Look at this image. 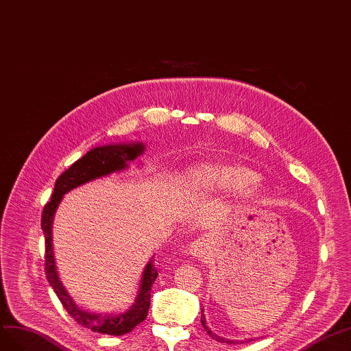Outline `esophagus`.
<instances>
[{"instance_id":"1","label":"esophagus","mask_w":351,"mask_h":351,"mask_svg":"<svg viewBox=\"0 0 351 351\" xmlns=\"http://www.w3.org/2000/svg\"><path fill=\"white\" fill-rule=\"evenodd\" d=\"M207 250V241L204 238H198L191 243V254L195 257H202Z\"/></svg>"}]
</instances>
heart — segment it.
<instances>
[{
    "instance_id": "1",
    "label": "heart",
    "mask_w": 351,
    "mask_h": 351,
    "mask_svg": "<svg viewBox=\"0 0 351 351\" xmlns=\"http://www.w3.org/2000/svg\"><path fill=\"white\" fill-rule=\"evenodd\" d=\"M191 173L197 181L220 188H238L257 178L254 170L243 165H207L193 169Z\"/></svg>"
}]
</instances>
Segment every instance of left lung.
I'll use <instances>...</instances> for the list:
<instances>
[{
    "instance_id": "1",
    "label": "left lung",
    "mask_w": 351,
    "mask_h": 351,
    "mask_svg": "<svg viewBox=\"0 0 351 351\" xmlns=\"http://www.w3.org/2000/svg\"><path fill=\"white\" fill-rule=\"evenodd\" d=\"M202 324H203V326H204V329H206V332H207L210 337H212V338L217 339V341H220V343H228V344H235L234 339L222 338V337H219V335H216V334H213L212 331H210V329L206 326V317H204V315H203V310H202ZM241 343H243V341H241Z\"/></svg>"
}]
</instances>
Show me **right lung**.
I'll return each instance as SVG.
<instances>
[{"label": "right lung", "mask_w": 351, "mask_h": 351, "mask_svg": "<svg viewBox=\"0 0 351 351\" xmlns=\"http://www.w3.org/2000/svg\"><path fill=\"white\" fill-rule=\"evenodd\" d=\"M144 153V145L141 143L136 144H117V145H104L93 148L84 157H81L70 166L67 170L60 175L54 185V191L51 199L45 204L41 217V228L45 237V275L49 285L53 287L54 293L62 302L66 312L72 316L79 325H82L94 332L107 334V335H125L131 332L132 329L143 322L148 315L149 308V297H152V287L158 275L154 260L148 262L144 274L139 294L135 300L134 306L119 315H98L85 312L79 308L75 302L67 294L63 284L60 282V278L56 269L54 253H53V220L56 210L62 202L66 193L72 191L73 188L84 185L89 181H94L101 176H107L113 172H120L128 167V163Z\"/></svg>", "instance_id": "right-lung-1"}]
</instances>
